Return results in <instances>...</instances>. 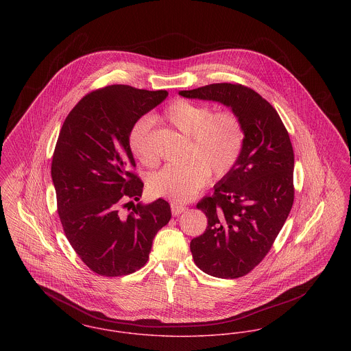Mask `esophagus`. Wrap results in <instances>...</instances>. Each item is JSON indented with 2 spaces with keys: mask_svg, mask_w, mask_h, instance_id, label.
<instances>
[{
  "mask_svg": "<svg viewBox=\"0 0 351 351\" xmlns=\"http://www.w3.org/2000/svg\"><path fill=\"white\" fill-rule=\"evenodd\" d=\"M170 208H171V214H173V215H180L181 213H184V211L187 210L186 206H184V205H178V204H171V205H170Z\"/></svg>",
  "mask_w": 351,
  "mask_h": 351,
  "instance_id": "esophagus-1",
  "label": "esophagus"
}]
</instances>
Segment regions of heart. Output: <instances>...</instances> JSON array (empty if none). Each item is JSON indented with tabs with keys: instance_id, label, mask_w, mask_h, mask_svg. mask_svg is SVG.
<instances>
[{
	"instance_id": "heart-1",
	"label": "heart",
	"mask_w": 351,
	"mask_h": 351,
	"mask_svg": "<svg viewBox=\"0 0 351 351\" xmlns=\"http://www.w3.org/2000/svg\"><path fill=\"white\" fill-rule=\"evenodd\" d=\"M173 128L190 137L182 165H166L149 177V191L156 197L173 202H187L197 195L208 181L228 176L238 162L243 143L245 129L241 118L232 110L214 113L213 108L187 99L173 101L164 112ZM152 121L141 118L130 129L129 146L141 162H156L150 143Z\"/></svg>"
}]
</instances>
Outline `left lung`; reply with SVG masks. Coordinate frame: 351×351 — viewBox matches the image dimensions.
<instances>
[{"mask_svg": "<svg viewBox=\"0 0 351 351\" xmlns=\"http://www.w3.org/2000/svg\"><path fill=\"white\" fill-rule=\"evenodd\" d=\"M217 101L241 118L245 143L233 170L202 198L205 233L190 242L195 265L218 278L250 273L270 252L294 202V152L277 110L241 84H211L180 92Z\"/></svg>", "mask_w": 351, "mask_h": 351, "instance_id": "8db88e82", "label": "left lung"}]
</instances>
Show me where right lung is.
<instances>
[{
    "label": "right lung",
    "mask_w": 351,
    "mask_h": 351,
    "mask_svg": "<svg viewBox=\"0 0 351 351\" xmlns=\"http://www.w3.org/2000/svg\"><path fill=\"white\" fill-rule=\"evenodd\" d=\"M166 97V90L105 86L80 99L61 128L51 161L57 210L71 247L95 274L140 270L171 218L162 198L134 205L143 182L132 171L129 146L132 126ZM129 204L132 211L125 216L120 209Z\"/></svg>",
    "instance_id": "1"
}]
</instances>
